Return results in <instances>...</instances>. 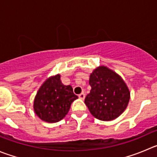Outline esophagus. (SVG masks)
Instances as JSON below:
<instances>
[{
	"label": "esophagus",
	"instance_id": "34e87169",
	"mask_svg": "<svg viewBox=\"0 0 157 157\" xmlns=\"http://www.w3.org/2000/svg\"><path fill=\"white\" fill-rule=\"evenodd\" d=\"M85 96H86V95H85L84 93H81V94H79V95H78V98H79L80 99H82V100L84 99Z\"/></svg>",
	"mask_w": 157,
	"mask_h": 157
}]
</instances>
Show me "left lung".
<instances>
[{
  "instance_id": "obj_1",
  "label": "left lung",
  "mask_w": 157,
  "mask_h": 157,
  "mask_svg": "<svg viewBox=\"0 0 157 157\" xmlns=\"http://www.w3.org/2000/svg\"><path fill=\"white\" fill-rule=\"evenodd\" d=\"M90 92L85 98L91 114L102 121L120 116L129 103L130 93L122 78L105 66L95 68L89 78Z\"/></svg>"
}]
</instances>
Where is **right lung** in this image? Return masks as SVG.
I'll list each match as a JSON object with an SVG mask.
<instances>
[{
	"label": "right lung",
	"instance_id": "obj_1",
	"mask_svg": "<svg viewBox=\"0 0 157 157\" xmlns=\"http://www.w3.org/2000/svg\"><path fill=\"white\" fill-rule=\"evenodd\" d=\"M77 98L71 86H64L57 75L49 78L41 86L35 98L34 109L41 120L57 122L65 117L71 102Z\"/></svg>",
	"mask_w": 157,
	"mask_h": 157
}]
</instances>
